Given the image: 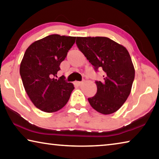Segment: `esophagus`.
<instances>
[{
	"instance_id": "esophagus-1",
	"label": "esophagus",
	"mask_w": 159,
	"mask_h": 159,
	"mask_svg": "<svg viewBox=\"0 0 159 159\" xmlns=\"http://www.w3.org/2000/svg\"><path fill=\"white\" fill-rule=\"evenodd\" d=\"M74 84L76 85H79V86H80V85H81L83 84V82H80V81H75Z\"/></svg>"
}]
</instances>
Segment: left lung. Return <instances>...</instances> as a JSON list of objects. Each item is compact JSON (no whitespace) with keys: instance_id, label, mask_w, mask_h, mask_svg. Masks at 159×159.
<instances>
[{"instance_id":"obj_1","label":"left lung","mask_w":159,"mask_h":159,"mask_svg":"<svg viewBox=\"0 0 159 159\" xmlns=\"http://www.w3.org/2000/svg\"><path fill=\"white\" fill-rule=\"evenodd\" d=\"M76 45L95 70L104 71L103 81H95L97 93L88 98L97 112L110 115L117 111L129 96L135 70L126 48L105 37H76Z\"/></svg>"}]
</instances>
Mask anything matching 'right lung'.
Instances as JSON below:
<instances>
[{
    "label": "right lung",
    "mask_w": 159,
    "mask_h": 159,
    "mask_svg": "<svg viewBox=\"0 0 159 159\" xmlns=\"http://www.w3.org/2000/svg\"><path fill=\"white\" fill-rule=\"evenodd\" d=\"M75 40V37L51 34L33 42L25 52L20 67L22 84L32 103L42 111L57 112L69 101L74 85L54 76Z\"/></svg>",
    "instance_id": "add662e5"
}]
</instances>
